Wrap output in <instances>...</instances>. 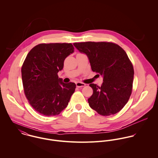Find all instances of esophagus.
Returning <instances> with one entry per match:
<instances>
[{"mask_svg": "<svg viewBox=\"0 0 158 158\" xmlns=\"http://www.w3.org/2000/svg\"><path fill=\"white\" fill-rule=\"evenodd\" d=\"M85 84L83 83H81V82H77L76 83V86L78 88H81V87H84L85 86Z\"/></svg>", "mask_w": 158, "mask_h": 158, "instance_id": "esophagus-1", "label": "esophagus"}]
</instances>
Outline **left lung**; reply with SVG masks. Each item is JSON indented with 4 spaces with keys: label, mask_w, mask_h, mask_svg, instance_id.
I'll return each instance as SVG.
<instances>
[{
    "label": "left lung",
    "mask_w": 158,
    "mask_h": 158,
    "mask_svg": "<svg viewBox=\"0 0 158 158\" xmlns=\"http://www.w3.org/2000/svg\"><path fill=\"white\" fill-rule=\"evenodd\" d=\"M88 58L90 67L103 77L101 86L92 83L93 94L88 98L90 108L102 115L119 112L131 94L134 69L125 50L119 45L106 42L73 43Z\"/></svg>",
    "instance_id": "left-lung-1"
}]
</instances>
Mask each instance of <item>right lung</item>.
I'll return each instance as SVG.
<instances>
[{
    "instance_id": "add662e5",
    "label": "right lung",
    "mask_w": 158,
    "mask_h": 158,
    "mask_svg": "<svg viewBox=\"0 0 158 158\" xmlns=\"http://www.w3.org/2000/svg\"><path fill=\"white\" fill-rule=\"evenodd\" d=\"M74 52L70 43L40 44L28 53L21 72L23 90L33 109L45 116L58 115L68 106L76 85L64 83L57 75L66 57Z\"/></svg>"
}]
</instances>
